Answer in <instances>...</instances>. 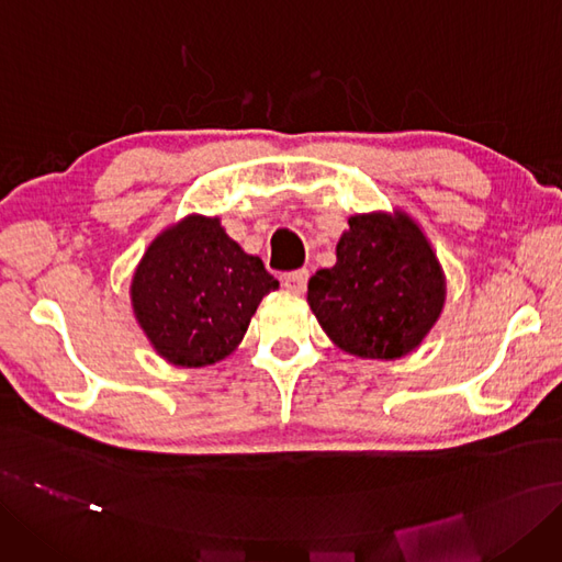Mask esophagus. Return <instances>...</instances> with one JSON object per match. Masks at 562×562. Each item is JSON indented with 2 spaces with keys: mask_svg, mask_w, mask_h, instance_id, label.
I'll use <instances>...</instances> for the list:
<instances>
[{
  "mask_svg": "<svg viewBox=\"0 0 562 562\" xmlns=\"http://www.w3.org/2000/svg\"><path fill=\"white\" fill-rule=\"evenodd\" d=\"M282 284L286 286V292L301 296L307 286V270H294V273H286L282 278Z\"/></svg>",
  "mask_w": 562,
  "mask_h": 562,
  "instance_id": "obj_1",
  "label": "esophagus"
}]
</instances>
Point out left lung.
Instances as JSON below:
<instances>
[{"label": "left lung", "mask_w": 562, "mask_h": 562, "mask_svg": "<svg viewBox=\"0 0 562 562\" xmlns=\"http://www.w3.org/2000/svg\"><path fill=\"white\" fill-rule=\"evenodd\" d=\"M336 263L307 282V305L336 348L361 359L418 350L443 313L446 276L404 210L352 214Z\"/></svg>", "instance_id": "1"}]
</instances>
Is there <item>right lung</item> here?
Returning a JSON list of instances; mask_svg holds the SVG:
<instances>
[{
	"label": "right lung",
	"mask_w": 562,
	"mask_h": 562,
	"mask_svg": "<svg viewBox=\"0 0 562 562\" xmlns=\"http://www.w3.org/2000/svg\"><path fill=\"white\" fill-rule=\"evenodd\" d=\"M278 286L259 257L228 238L220 216L187 214L144 251L131 303L158 357L201 369L240 346L261 299Z\"/></svg>",
	"instance_id": "obj_1"
}]
</instances>
